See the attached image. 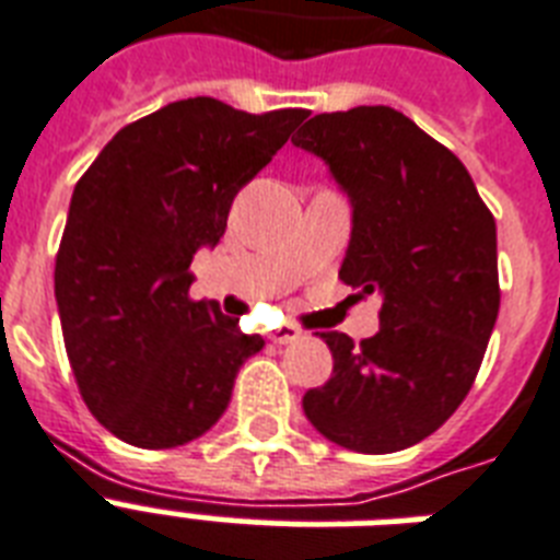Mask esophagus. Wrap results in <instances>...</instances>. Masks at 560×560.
Masks as SVG:
<instances>
[{
    "mask_svg": "<svg viewBox=\"0 0 560 560\" xmlns=\"http://www.w3.org/2000/svg\"><path fill=\"white\" fill-rule=\"evenodd\" d=\"M270 340L279 342V346H288V342L302 340V331H299V328H293V325H281V328H276V331L270 334Z\"/></svg>",
    "mask_w": 560,
    "mask_h": 560,
    "instance_id": "esophagus-1",
    "label": "esophagus"
}]
</instances>
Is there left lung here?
Wrapping results in <instances>:
<instances>
[{"instance_id":"8db88e82","label":"left lung","mask_w":560,"mask_h":560,"mask_svg":"<svg viewBox=\"0 0 560 560\" xmlns=\"http://www.w3.org/2000/svg\"><path fill=\"white\" fill-rule=\"evenodd\" d=\"M293 144L316 153L351 200L340 279L381 293V331L334 354L302 398L328 442L395 453L435 433L474 386L500 311L497 223L468 168L392 107L319 113Z\"/></svg>"}]
</instances>
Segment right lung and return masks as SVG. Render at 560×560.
<instances>
[{"label": "right lung", "mask_w": 560, "mask_h": 560, "mask_svg": "<svg viewBox=\"0 0 560 560\" xmlns=\"http://www.w3.org/2000/svg\"><path fill=\"white\" fill-rule=\"evenodd\" d=\"M305 116L174 101L121 127L78 179L55 299L83 404L121 442L160 451L202 435L264 349L218 302L188 296V267Z\"/></svg>", "instance_id": "obj_1"}]
</instances>
